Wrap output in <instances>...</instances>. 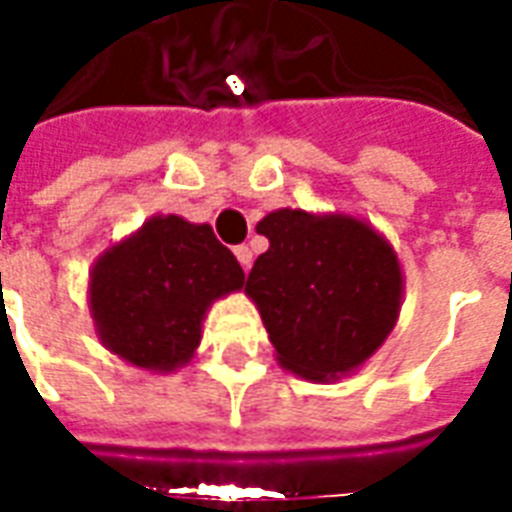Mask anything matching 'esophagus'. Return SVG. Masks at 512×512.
Masks as SVG:
<instances>
[{"instance_id": "obj_1", "label": "esophagus", "mask_w": 512, "mask_h": 512, "mask_svg": "<svg viewBox=\"0 0 512 512\" xmlns=\"http://www.w3.org/2000/svg\"><path fill=\"white\" fill-rule=\"evenodd\" d=\"M233 252H235V257H238L241 268H244V271H249V266H252V249H249L246 244H238Z\"/></svg>"}]
</instances>
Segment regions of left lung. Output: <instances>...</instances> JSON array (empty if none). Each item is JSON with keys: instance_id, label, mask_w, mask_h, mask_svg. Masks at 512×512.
I'll return each instance as SVG.
<instances>
[{"instance_id": "8db88e82", "label": "left lung", "mask_w": 512, "mask_h": 512, "mask_svg": "<svg viewBox=\"0 0 512 512\" xmlns=\"http://www.w3.org/2000/svg\"><path fill=\"white\" fill-rule=\"evenodd\" d=\"M268 252L246 277L279 365L332 381L351 373L392 332L403 277L384 238L351 216L274 211L257 224Z\"/></svg>"}]
</instances>
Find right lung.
Returning <instances> with one entry per match:
<instances>
[{"label":"right lung","instance_id":"add662e5","mask_svg":"<svg viewBox=\"0 0 512 512\" xmlns=\"http://www.w3.org/2000/svg\"><path fill=\"white\" fill-rule=\"evenodd\" d=\"M241 288L244 271L208 224L153 216L95 263L90 307L112 354L145 370H172L200 345L208 304Z\"/></svg>","mask_w":512,"mask_h":512}]
</instances>
